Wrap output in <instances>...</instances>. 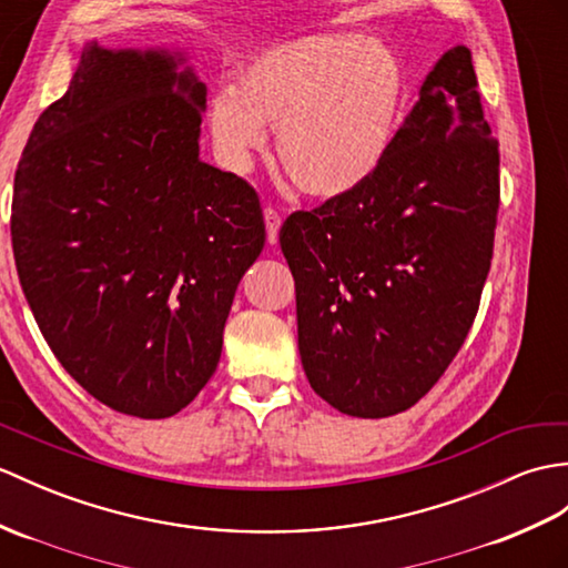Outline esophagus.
<instances>
[{
	"label": "esophagus",
	"instance_id": "obj_1",
	"mask_svg": "<svg viewBox=\"0 0 568 568\" xmlns=\"http://www.w3.org/2000/svg\"><path fill=\"white\" fill-rule=\"evenodd\" d=\"M263 220H266V232H268V244L278 242V230H281V213L275 207H263Z\"/></svg>",
	"mask_w": 568,
	"mask_h": 568
}]
</instances>
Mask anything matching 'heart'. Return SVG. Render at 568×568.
Wrapping results in <instances>:
<instances>
[{"label":"heart","instance_id":"heart-1","mask_svg":"<svg viewBox=\"0 0 568 568\" xmlns=\"http://www.w3.org/2000/svg\"><path fill=\"white\" fill-rule=\"evenodd\" d=\"M408 79L404 62L358 33H314L275 43L207 101L210 140L224 166L244 171L278 130V156L295 186L341 197L365 186L397 140Z\"/></svg>","mask_w":568,"mask_h":568}]
</instances>
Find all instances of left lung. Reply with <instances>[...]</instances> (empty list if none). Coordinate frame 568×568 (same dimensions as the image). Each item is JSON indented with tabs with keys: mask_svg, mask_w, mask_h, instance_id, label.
<instances>
[{
	"mask_svg": "<svg viewBox=\"0 0 568 568\" xmlns=\"http://www.w3.org/2000/svg\"><path fill=\"white\" fill-rule=\"evenodd\" d=\"M498 201V142L471 52L455 45L377 174L281 227L300 358L324 402L385 418L426 397L479 312Z\"/></svg>",
	"mask_w": 568,
	"mask_h": 568,
	"instance_id": "left-lung-1",
	"label": "left lung"
}]
</instances>
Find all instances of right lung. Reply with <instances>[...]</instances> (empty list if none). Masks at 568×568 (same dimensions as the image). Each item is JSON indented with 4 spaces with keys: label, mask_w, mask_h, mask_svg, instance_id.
Segmentation results:
<instances>
[{
    "label": "right lung",
    "mask_w": 568,
    "mask_h": 568,
    "mask_svg": "<svg viewBox=\"0 0 568 568\" xmlns=\"http://www.w3.org/2000/svg\"><path fill=\"white\" fill-rule=\"evenodd\" d=\"M181 60L89 43L31 130L11 201L17 273L50 351L138 418L174 416L207 385L266 242L256 191L197 156L205 84Z\"/></svg>",
    "instance_id": "1"
}]
</instances>
